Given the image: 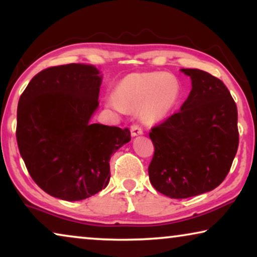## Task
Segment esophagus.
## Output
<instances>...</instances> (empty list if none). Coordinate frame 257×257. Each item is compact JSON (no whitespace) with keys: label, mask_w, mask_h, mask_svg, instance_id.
I'll return each mask as SVG.
<instances>
[{"label":"esophagus","mask_w":257,"mask_h":257,"mask_svg":"<svg viewBox=\"0 0 257 257\" xmlns=\"http://www.w3.org/2000/svg\"><path fill=\"white\" fill-rule=\"evenodd\" d=\"M144 133V131H143V128L140 127L139 125H132L131 126V136L132 137H137V136H142Z\"/></svg>","instance_id":"1"}]
</instances>
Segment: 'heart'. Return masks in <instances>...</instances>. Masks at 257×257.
<instances>
[{"label": "heart", "mask_w": 257, "mask_h": 257, "mask_svg": "<svg viewBox=\"0 0 257 257\" xmlns=\"http://www.w3.org/2000/svg\"><path fill=\"white\" fill-rule=\"evenodd\" d=\"M182 97L181 82L168 72H135L119 80L106 105L119 113L139 108L146 122L163 120L178 106Z\"/></svg>", "instance_id": "1"}]
</instances>
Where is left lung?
Returning <instances> with one entry per match:
<instances>
[{
	"mask_svg": "<svg viewBox=\"0 0 257 257\" xmlns=\"http://www.w3.org/2000/svg\"><path fill=\"white\" fill-rule=\"evenodd\" d=\"M192 90L180 111L150 132V181L161 194L186 199L216 188L238 146L237 108L226 85L199 69H181Z\"/></svg>",
	"mask_w": 257,
	"mask_h": 257,
	"instance_id": "1",
	"label": "left lung"
}]
</instances>
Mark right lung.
Instances as JSON below:
<instances>
[{
    "label": "right lung",
    "instance_id": "right-lung-1",
    "mask_svg": "<svg viewBox=\"0 0 257 257\" xmlns=\"http://www.w3.org/2000/svg\"><path fill=\"white\" fill-rule=\"evenodd\" d=\"M103 75L66 64L37 73L17 106L16 139L33 180L66 201L90 198L110 181V161L131 140L128 128L92 124Z\"/></svg>",
    "mask_w": 257,
    "mask_h": 257
}]
</instances>
